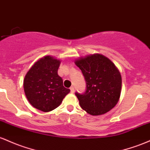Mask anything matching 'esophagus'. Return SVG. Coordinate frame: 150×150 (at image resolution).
<instances>
[{"instance_id": "esophagus-1", "label": "esophagus", "mask_w": 150, "mask_h": 150, "mask_svg": "<svg viewBox=\"0 0 150 150\" xmlns=\"http://www.w3.org/2000/svg\"><path fill=\"white\" fill-rule=\"evenodd\" d=\"M70 90H71V93H73L74 92V87L71 86V88H70Z\"/></svg>"}]
</instances>
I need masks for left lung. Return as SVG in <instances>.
Here are the masks:
<instances>
[{"label":"left lung","instance_id":"left-lung-1","mask_svg":"<svg viewBox=\"0 0 150 150\" xmlns=\"http://www.w3.org/2000/svg\"><path fill=\"white\" fill-rule=\"evenodd\" d=\"M86 82L83 94L76 93L80 106L91 115L106 113L120 99L122 78L118 69L100 54H89L75 60Z\"/></svg>","mask_w":150,"mask_h":150}]
</instances>
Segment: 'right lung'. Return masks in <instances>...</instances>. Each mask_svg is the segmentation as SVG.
Returning a JSON list of instances; mask_svg holds the SVG:
<instances>
[{
  "instance_id": "right-lung-1",
  "label": "right lung",
  "mask_w": 150,
  "mask_h": 150,
  "mask_svg": "<svg viewBox=\"0 0 150 150\" xmlns=\"http://www.w3.org/2000/svg\"><path fill=\"white\" fill-rule=\"evenodd\" d=\"M61 61L52 56H45L37 61L25 75L24 91L33 107L43 112L57 108L70 92L63 86L58 75Z\"/></svg>"
}]
</instances>
